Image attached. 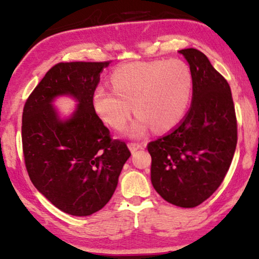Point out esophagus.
<instances>
[{
    "label": "esophagus",
    "mask_w": 259,
    "mask_h": 259,
    "mask_svg": "<svg viewBox=\"0 0 259 259\" xmlns=\"http://www.w3.org/2000/svg\"><path fill=\"white\" fill-rule=\"evenodd\" d=\"M144 146H145V145L139 144V143H130L128 144V147H130V150H131V152H132V153H134V152L138 151V150H140V148H143Z\"/></svg>",
    "instance_id": "34e87169"
}]
</instances>
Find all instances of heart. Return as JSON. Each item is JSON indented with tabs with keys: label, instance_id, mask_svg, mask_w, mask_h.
I'll list each match as a JSON object with an SVG mask.
<instances>
[{
	"label": "heart",
	"instance_id": "b5f03b06",
	"mask_svg": "<svg viewBox=\"0 0 259 259\" xmlns=\"http://www.w3.org/2000/svg\"><path fill=\"white\" fill-rule=\"evenodd\" d=\"M111 82L113 91L102 86L94 90V111L109 127L121 130L133 105L138 114L128 128L132 137L144 136L151 126L171 130L185 115L192 94V73L179 59L121 66L112 74Z\"/></svg>",
	"mask_w": 259,
	"mask_h": 259
}]
</instances>
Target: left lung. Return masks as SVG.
<instances>
[{
    "instance_id": "8db88e82",
    "label": "left lung",
    "mask_w": 259,
    "mask_h": 259,
    "mask_svg": "<svg viewBox=\"0 0 259 259\" xmlns=\"http://www.w3.org/2000/svg\"><path fill=\"white\" fill-rule=\"evenodd\" d=\"M192 73V102L171 132L151 141V182L166 201L191 208L221 186L237 145V119L230 86L206 55L179 51Z\"/></svg>"
}]
</instances>
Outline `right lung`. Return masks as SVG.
<instances>
[{
    "label": "right lung",
    "mask_w": 259,
    "mask_h": 259,
    "mask_svg": "<svg viewBox=\"0 0 259 259\" xmlns=\"http://www.w3.org/2000/svg\"><path fill=\"white\" fill-rule=\"evenodd\" d=\"M106 62H60L46 73L23 107L22 147L31 183L51 203L72 215H91L111 199L127 145L113 140L92 95ZM60 95L79 102L68 119L52 107Z\"/></svg>",
    "instance_id": "obj_1"
}]
</instances>
